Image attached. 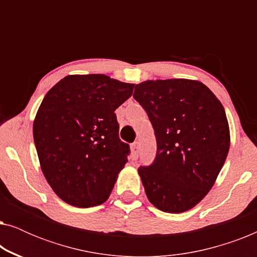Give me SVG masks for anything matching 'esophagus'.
I'll list each match as a JSON object with an SVG mask.
<instances>
[{"mask_svg":"<svg viewBox=\"0 0 257 257\" xmlns=\"http://www.w3.org/2000/svg\"><path fill=\"white\" fill-rule=\"evenodd\" d=\"M131 150H132V158L133 159H137V158H138V154H139V144L133 143L131 146Z\"/></svg>","mask_w":257,"mask_h":257,"instance_id":"esophagus-1","label":"esophagus"}]
</instances>
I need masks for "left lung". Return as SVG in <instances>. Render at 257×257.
<instances>
[{"label":"left lung","instance_id":"1","mask_svg":"<svg viewBox=\"0 0 257 257\" xmlns=\"http://www.w3.org/2000/svg\"><path fill=\"white\" fill-rule=\"evenodd\" d=\"M135 99L149 115L157 138L153 164L139 167L150 202L166 213H182L210 191L230 146L226 112L199 80H146Z\"/></svg>","mask_w":257,"mask_h":257}]
</instances>
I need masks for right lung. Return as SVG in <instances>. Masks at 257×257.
<instances>
[{
    "label": "right lung",
    "mask_w": 257,
    "mask_h": 257,
    "mask_svg": "<svg viewBox=\"0 0 257 257\" xmlns=\"http://www.w3.org/2000/svg\"><path fill=\"white\" fill-rule=\"evenodd\" d=\"M133 87L105 75H70L45 94L34 142L48 184L64 202L87 208L110 196L130 153L114 111Z\"/></svg>",
    "instance_id": "add662e5"
}]
</instances>
